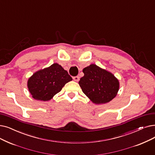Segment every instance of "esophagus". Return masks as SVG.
Returning a JSON list of instances; mask_svg holds the SVG:
<instances>
[{"instance_id": "esophagus-1", "label": "esophagus", "mask_w": 155, "mask_h": 155, "mask_svg": "<svg viewBox=\"0 0 155 155\" xmlns=\"http://www.w3.org/2000/svg\"><path fill=\"white\" fill-rule=\"evenodd\" d=\"M73 79L75 80V81H76V82H78V80H79V79H80V77H78V76H76V77H73Z\"/></svg>"}]
</instances>
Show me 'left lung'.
<instances>
[{
	"mask_svg": "<svg viewBox=\"0 0 155 155\" xmlns=\"http://www.w3.org/2000/svg\"><path fill=\"white\" fill-rule=\"evenodd\" d=\"M84 76L78 84L83 92L94 104L109 103L119 90L118 80L113 74L92 64L83 69Z\"/></svg>",
	"mask_w": 155,
	"mask_h": 155,
	"instance_id": "left-lung-1",
	"label": "left lung"
}]
</instances>
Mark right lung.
I'll list each match as a JSON object with an SVG mask.
<instances>
[{
	"label": "right lung",
	"mask_w": 155,
	"mask_h": 155,
	"mask_svg": "<svg viewBox=\"0 0 155 155\" xmlns=\"http://www.w3.org/2000/svg\"><path fill=\"white\" fill-rule=\"evenodd\" d=\"M72 80L68 71L58 63L33 74L28 80V88L32 97L36 100H51L61 91L64 85Z\"/></svg>",
	"instance_id": "add662e5"
}]
</instances>
